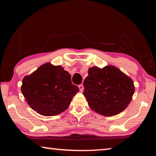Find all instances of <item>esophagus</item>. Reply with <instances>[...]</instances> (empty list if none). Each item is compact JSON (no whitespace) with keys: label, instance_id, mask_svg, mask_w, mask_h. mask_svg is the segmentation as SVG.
Segmentation results:
<instances>
[{"label":"esophagus","instance_id":"1","mask_svg":"<svg viewBox=\"0 0 156 156\" xmlns=\"http://www.w3.org/2000/svg\"><path fill=\"white\" fill-rule=\"evenodd\" d=\"M78 88H79V89H80V91L82 92V91H83V90H84V87H83V84H80V85H78Z\"/></svg>","mask_w":156,"mask_h":156}]
</instances>
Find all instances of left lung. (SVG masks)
<instances>
[{
	"label": "left lung",
	"mask_w": 156,
	"mask_h": 156,
	"mask_svg": "<svg viewBox=\"0 0 156 156\" xmlns=\"http://www.w3.org/2000/svg\"><path fill=\"white\" fill-rule=\"evenodd\" d=\"M84 92L89 107L105 116L117 115L128 107L135 91L131 78L113 65L89 69Z\"/></svg>",
	"instance_id": "1"
}]
</instances>
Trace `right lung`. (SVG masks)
<instances>
[{
    "label": "right lung",
    "instance_id": "add662e5",
    "mask_svg": "<svg viewBox=\"0 0 156 156\" xmlns=\"http://www.w3.org/2000/svg\"><path fill=\"white\" fill-rule=\"evenodd\" d=\"M21 91L33 110L44 116L60 114L79 91L61 66L47 62L23 80Z\"/></svg>",
    "mask_w": 156,
    "mask_h": 156
}]
</instances>
